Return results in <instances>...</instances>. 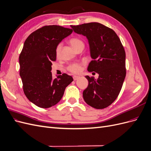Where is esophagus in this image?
Returning <instances> with one entry per match:
<instances>
[{"instance_id": "obj_1", "label": "esophagus", "mask_w": 151, "mask_h": 151, "mask_svg": "<svg viewBox=\"0 0 151 151\" xmlns=\"http://www.w3.org/2000/svg\"><path fill=\"white\" fill-rule=\"evenodd\" d=\"M79 78H80V77H79V76H73V79H74V81H77V79H79Z\"/></svg>"}]
</instances>
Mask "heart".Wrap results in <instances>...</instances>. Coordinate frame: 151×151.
Listing matches in <instances>:
<instances>
[{"label":"heart","mask_w":151,"mask_h":151,"mask_svg":"<svg viewBox=\"0 0 151 151\" xmlns=\"http://www.w3.org/2000/svg\"><path fill=\"white\" fill-rule=\"evenodd\" d=\"M69 43L70 44L71 46L73 47V48L77 50L78 48L81 47H84V43L83 41L78 38H72L69 40ZM62 45L61 43L58 44L55 49V54L56 56L58 57L60 56V52L62 49ZM67 69L68 71H70L72 73L74 74H77L79 73L81 70V63H72V64L69 65L67 67Z\"/></svg>","instance_id":"obj_1"}]
</instances>
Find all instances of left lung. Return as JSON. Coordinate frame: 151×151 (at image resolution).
<instances>
[{"label":"left lung","mask_w":151,"mask_h":151,"mask_svg":"<svg viewBox=\"0 0 151 151\" xmlns=\"http://www.w3.org/2000/svg\"><path fill=\"white\" fill-rule=\"evenodd\" d=\"M71 28L76 33L88 39L93 59L88 70L99 74L97 79L85 76L89 83L83 91V98L93 108H106L118 97L126 76L125 52L120 40L113 29L99 22Z\"/></svg>","instance_id":"1"}]
</instances>
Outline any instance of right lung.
<instances>
[{"label":"right lung","instance_id":"obj_1","mask_svg":"<svg viewBox=\"0 0 151 151\" xmlns=\"http://www.w3.org/2000/svg\"><path fill=\"white\" fill-rule=\"evenodd\" d=\"M72 31L60 26H45L25 41L19 55V74L26 96L38 107L48 108L57 104L73 81L66 74L53 79L51 72L57 46Z\"/></svg>","mask_w":151,"mask_h":151}]
</instances>
